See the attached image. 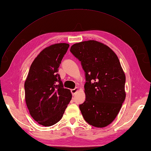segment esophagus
<instances>
[{"instance_id":"34e87169","label":"esophagus","mask_w":151,"mask_h":151,"mask_svg":"<svg viewBox=\"0 0 151 151\" xmlns=\"http://www.w3.org/2000/svg\"><path fill=\"white\" fill-rule=\"evenodd\" d=\"M78 90H79V88H76L75 89H71V93H72V95H73V96H74V95H75V94L77 92V91H78Z\"/></svg>"}]
</instances>
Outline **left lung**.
<instances>
[{
  "label": "left lung",
  "instance_id": "obj_1",
  "mask_svg": "<svg viewBox=\"0 0 151 151\" xmlns=\"http://www.w3.org/2000/svg\"><path fill=\"white\" fill-rule=\"evenodd\" d=\"M70 51L85 72L82 115L91 125L106 127L115 119L126 96L125 75L119 59L110 48L95 40L74 44Z\"/></svg>",
  "mask_w": 151,
  "mask_h": 151
}]
</instances>
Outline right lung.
<instances>
[{
    "label": "right lung",
    "instance_id": "1",
    "mask_svg": "<svg viewBox=\"0 0 151 151\" xmlns=\"http://www.w3.org/2000/svg\"><path fill=\"white\" fill-rule=\"evenodd\" d=\"M69 47L65 43L44 48L32 63L24 83L25 101L31 116L39 124L50 127L61 120L72 99L57 74Z\"/></svg>",
    "mask_w": 151,
    "mask_h": 151
}]
</instances>
